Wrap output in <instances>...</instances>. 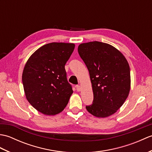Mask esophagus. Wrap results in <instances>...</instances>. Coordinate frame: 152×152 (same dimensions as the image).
Instances as JSON below:
<instances>
[{
    "label": "esophagus",
    "mask_w": 152,
    "mask_h": 152,
    "mask_svg": "<svg viewBox=\"0 0 152 152\" xmlns=\"http://www.w3.org/2000/svg\"><path fill=\"white\" fill-rule=\"evenodd\" d=\"M75 88L77 90V91H80V90H81V88H80V86L79 85H76L75 86Z\"/></svg>",
    "instance_id": "obj_1"
}]
</instances>
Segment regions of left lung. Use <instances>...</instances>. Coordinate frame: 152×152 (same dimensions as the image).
Listing matches in <instances>:
<instances>
[{"label":"left lung","instance_id":"left-lung-1","mask_svg":"<svg viewBox=\"0 0 152 152\" xmlns=\"http://www.w3.org/2000/svg\"><path fill=\"white\" fill-rule=\"evenodd\" d=\"M78 51L89 70L93 92V103L86 106L87 110L97 118L114 114L130 91L127 59L114 46L97 41L80 44Z\"/></svg>","mask_w":152,"mask_h":152}]
</instances>
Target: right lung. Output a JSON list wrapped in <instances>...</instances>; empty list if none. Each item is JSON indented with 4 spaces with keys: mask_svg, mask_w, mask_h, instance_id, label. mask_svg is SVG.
<instances>
[{
    "mask_svg": "<svg viewBox=\"0 0 152 152\" xmlns=\"http://www.w3.org/2000/svg\"><path fill=\"white\" fill-rule=\"evenodd\" d=\"M74 47L72 43L47 44L34 51L25 64L22 74L25 96L43 114L53 115L62 112L72 94L64 65Z\"/></svg>",
    "mask_w": 152,
    "mask_h": 152,
    "instance_id": "right-lung-1",
    "label": "right lung"
}]
</instances>
